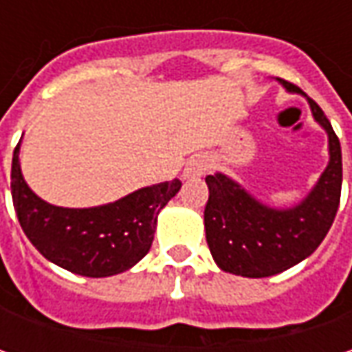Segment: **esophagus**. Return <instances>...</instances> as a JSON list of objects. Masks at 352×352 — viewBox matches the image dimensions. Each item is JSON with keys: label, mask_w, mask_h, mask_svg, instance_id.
<instances>
[{"label": "esophagus", "mask_w": 352, "mask_h": 352, "mask_svg": "<svg viewBox=\"0 0 352 352\" xmlns=\"http://www.w3.org/2000/svg\"><path fill=\"white\" fill-rule=\"evenodd\" d=\"M211 168L210 158L206 155H196L190 158V162L186 164V170H184V178H199L204 176L208 170Z\"/></svg>", "instance_id": "34e87169"}]
</instances>
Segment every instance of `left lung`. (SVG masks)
<instances>
[{"instance_id":"8db88e82","label":"left lung","mask_w":352,"mask_h":352,"mask_svg":"<svg viewBox=\"0 0 352 352\" xmlns=\"http://www.w3.org/2000/svg\"><path fill=\"white\" fill-rule=\"evenodd\" d=\"M288 91H302L280 80ZM311 113L329 137V164L302 204L274 210L261 204L236 182L217 172L206 178L210 199L204 211L206 239L217 266L236 276L264 278L302 263L321 245L339 210L343 162L341 142L318 103Z\"/></svg>"}]
</instances>
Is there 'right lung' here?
Here are the masks:
<instances>
[{
  "mask_svg": "<svg viewBox=\"0 0 352 352\" xmlns=\"http://www.w3.org/2000/svg\"><path fill=\"white\" fill-rule=\"evenodd\" d=\"M19 144L13 151L11 196L21 229L45 258L82 276H113L139 263L153 245L158 213L182 188L180 180L155 184L86 210L50 206L23 180Z\"/></svg>",
  "mask_w": 352,
  "mask_h": 352,
  "instance_id": "right-lung-1",
  "label": "right lung"
}]
</instances>
